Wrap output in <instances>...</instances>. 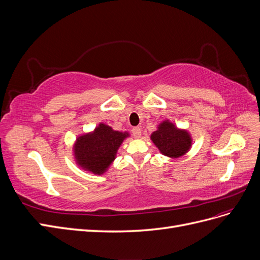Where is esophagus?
Masks as SVG:
<instances>
[{
  "label": "esophagus",
  "mask_w": 260,
  "mask_h": 260,
  "mask_svg": "<svg viewBox=\"0 0 260 260\" xmlns=\"http://www.w3.org/2000/svg\"><path fill=\"white\" fill-rule=\"evenodd\" d=\"M132 135L135 138H140L141 135H142V130H141L140 127H135L132 129Z\"/></svg>",
  "instance_id": "esophagus-1"
}]
</instances>
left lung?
Returning <instances> with one entry per match:
<instances>
[{"label": "left lung", "mask_w": 260, "mask_h": 260, "mask_svg": "<svg viewBox=\"0 0 260 260\" xmlns=\"http://www.w3.org/2000/svg\"><path fill=\"white\" fill-rule=\"evenodd\" d=\"M151 139L161 154L171 158H178L184 155L192 144L190 135L184 130L178 129L168 120L159 124L158 129L152 133Z\"/></svg>", "instance_id": "8db88e82"}]
</instances>
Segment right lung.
Instances as JSON below:
<instances>
[{
	"label": "right lung",
	"mask_w": 260,
	"mask_h": 260,
	"mask_svg": "<svg viewBox=\"0 0 260 260\" xmlns=\"http://www.w3.org/2000/svg\"><path fill=\"white\" fill-rule=\"evenodd\" d=\"M128 133L113 130L101 123L94 132L79 137L75 144V156L83 169L102 175L115 159L117 149Z\"/></svg>",
	"instance_id": "right-lung-1"
}]
</instances>
